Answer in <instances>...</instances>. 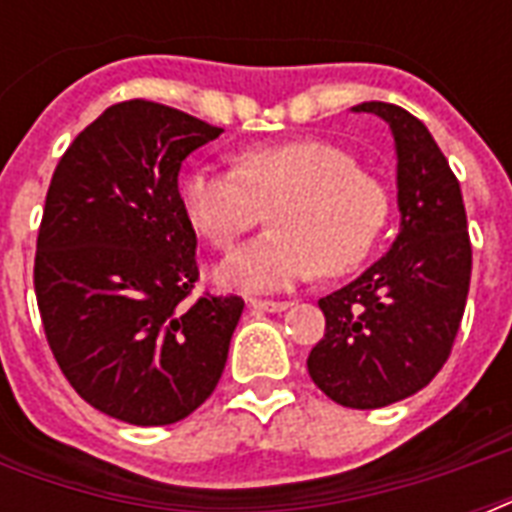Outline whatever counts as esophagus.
Masks as SVG:
<instances>
[{"label":"esophagus","instance_id":"obj_1","mask_svg":"<svg viewBox=\"0 0 512 512\" xmlns=\"http://www.w3.org/2000/svg\"><path fill=\"white\" fill-rule=\"evenodd\" d=\"M289 300H260V297H252L249 300V308H255L260 313H279V311H287L289 308Z\"/></svg>","mask_w":512,"mask_h":512}]
</instances>
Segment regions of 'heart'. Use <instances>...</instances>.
<instances>
[{
  "label": "heart",
  "mask_w": 512,
  "mask_h": 512,
  "mask_svg": "<svg viewBox=\"0 0 512 512\" xmlns=\"http://www.w3.org/2000/svg\"><path fill=\"white\" fill-rule=\"evenodd\" d=\"M188 223L215 249H231L271 207L273 231L220 265V281L241 289H284L319 271L340 276L364 263L388 223L380 177L332 140L260 143L236 156V170L193 167L177 185Z\"/></svg>",
  "instance_id": "obj_1"
}]
</instances>
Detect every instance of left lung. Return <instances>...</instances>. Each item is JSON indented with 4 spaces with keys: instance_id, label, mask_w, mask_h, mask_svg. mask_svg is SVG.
Listing matches in <instances>:
<instances>
[{
    "instance_id": "obj_1",
    "label": "left lung",
    "mask_w": 512,
    "mask_h": 512,
    "mask_svg": "<svg viewBox=\"0 0 512 512\" xmlns=\"http://www.w3.org/2000/svg\"><path fill=\"white\" fill-rule=\"evenodd\" d=\"M353 111L393 130L401 231L388 255L319 300L327 329L308 372L337 404L380 409L425 388L446 364L468 303L473 247L460 180L428 127L380 100Z\"/></svg>"
}]
</instances>
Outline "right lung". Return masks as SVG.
<instances>
[{"label": "right lung", "mask_w": 512, "mask_h": 512, "mask_svg": "<svg viewBox=\"0 0 512 512\" xmlns=\"http://www.w3.org/2000/svg\"><path fill=\"white\" fill-rule=\"evenodd\" d=\"M220 127L154 100L87 124L52 172L36 236L34 292L60 372L98 412L172 425L225 369L244 300L201 295L196 231L177 172Z\"/></svg>", "instance_id": "1"}]
</instances>
